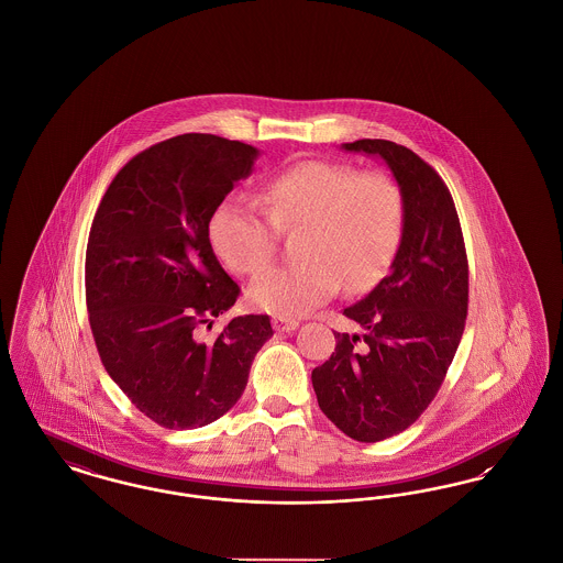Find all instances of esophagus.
I'll list each match as a JSON object with an SVG mask.
<instances>
[{
	"label": "esophagus",
	"instance_id": "obj_1",
	"mask_svg": "<svg viewBox=\"0 0 563 563\" xmlns=\"http://www.w3.org/2000/svg\"><path fill=\"white\" fill-rule=\"evenodd\" d=\"M272 324H274L276 331H295L299 327V321L287 319V317H274Z\"/></svg>",
	"mask_w": 563,
	"mask_h": 563
}]
</instances>
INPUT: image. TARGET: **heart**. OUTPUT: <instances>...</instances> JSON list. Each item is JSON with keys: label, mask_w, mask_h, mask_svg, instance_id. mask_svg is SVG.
Returning <instances> with one entry per match:
<instances>
[{"label": "heart", "mask_w": 563, "mask_h": 563, "mask_svg": "<svg viewBox=\"0 0 563 563\" xmlns=\"http://www.w3.org/2000/svg\"><path fill=\"white\" fill-rule=\"evenodd\" d=\"M264 211L225 198L209 221L217 257L234 274H255L277 252L280 231L302 228L301 263L262 272L249 303L278 317H301L340 294L363 291L393 262L401 241L405 196L384 170L358 173L342 162L303 161L269 177Z\"/></svg>", "instance_id": "b5f03b06"}]
</instances>
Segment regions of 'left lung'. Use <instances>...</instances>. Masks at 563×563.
Returning a JSON list of instances; mask_svg holds the SVG:
<instances>
[{"label": "left lung", "mask_w": 563, "mask_h": 563, "mask_svg": "<svg viewBox=\"0 0 563 563\" xmlns=\"http://www.w3.org/2000/svg\"><path fill=\"white\" fill-rule=\"evenodd\" d=\"M342 147L379 156L405 196L390 274L344 310L363 335L333 331L335 352L312 372L322 413L375 443L411 427L441 388L468 312V262L454 198L430 164L384 139Z\"/></svg>", "instance_id": "left-lung-1"}]
</instances>
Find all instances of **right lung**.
I'll use <instances>...</instances> for the list:
<instances>
[{
  "label": "right lung",
  "mask_w": 563,
  "mask_h": 563,
  "mask_svg": "<svg viewBox=\"0 0 563 563\" xmlns=\"http://www.w3.org/2000/svg\"><path fill=\"white\" fill-rule=\"evenodd\" d=\"M260 152L214 134L166 139L113 177L86 246V306L99 356L134 407L164 429L207 427L241 399L268 314L205 335L241 287L209 241L214 209Z\"/></svg>",
  "instance_id": "obj_1"
}]
</instances>
